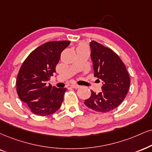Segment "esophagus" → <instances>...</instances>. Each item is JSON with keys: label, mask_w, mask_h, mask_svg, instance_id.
Returning a JSON list of instances; mask_svg holds the SVG:
<instances>
[{"label": "esophagus", "mask_w": 152, "mask_h": 152, "mask_svg": "<svg viewBox=\"0 0 152 152\" xmlns=\"http://www.w3.org/2000/svg\"><path fill=\"white\" fill-rule=\"evenodd\" d=\"M80 87V85H75V84H73V85H70V87H72V88H79Z\"/></svg>", "instance_id": "obj_1"}]
</instances>
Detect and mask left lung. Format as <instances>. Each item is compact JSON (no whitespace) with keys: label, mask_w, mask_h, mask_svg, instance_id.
<instances>
[{"label":"left lung","mask_w":152,"mask_h":152,"mask_svg":"<svg viewBox=\"0 0 152 152\" xmlns=\"http://www.w3.org/2000/svg\"><path fill=\"white\" fill-rule=\"evenodd\" d=\"M91 58L94 77L103 81L102 92L91 95L84 102L85 106L96 112L106 113L117 108L123 102L130 85L126 67L113 50L99 43H90Z\"/></svg>","instance_id":"1"}]
</instances>
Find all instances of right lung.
I'll return each instance as SVG.
<instances>
[{
    "instance_id": "obj_1",
    "label": "right lung",
    "mask_w": 152,
    "mask_h": 152,
    "mask_svg": "<svg viewBox=\"0 0 152 152\" xmlns=\"http://www.w3.org/2000/svg\"><path fill=\"white\" fill-rule=\"evenodd\" d=\"M69 41L46 42L37 47L24 60L16 80L17 92L33 113L46 116L61 107L66 88L46 85L56 72L61 54Z\"/></svg>"
}]
</instances>
